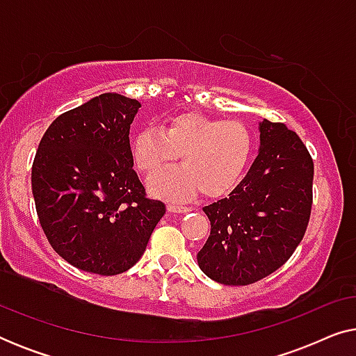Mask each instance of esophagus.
I'll list each match as a JSON object with an SVG mask.
<instances>
[{
	"label": "esophagus",
	"mask_w": 356,
	"mask_h": 356,
	"mask_svg": "<svg viewBox=\"0 0 356 356\" xmlns=\"http://www.w3.org/2000/svg\"><path fill=\"white\" fill-rule=\"evenodd\" d=\"M167 209H168L170 212H189V211H191V207L179 206V204H173V202H170L168 206H167Z\"/></svg>",
	"instance_id": "obj_1"
}]
</instances>
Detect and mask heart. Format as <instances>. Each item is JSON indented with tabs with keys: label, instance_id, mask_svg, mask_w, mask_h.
<instances>
[{
	"label": "heart",
	"instance_id": "1",
	"mask_svg": "<svg viewBox=\"0 0 356 356\" xmlns=\"http://www.w3.org/2000/svg\"><path fill=\"white\" fill-rule=\"evenodd\" d=\"M254 139L238 120H220L201 113L170 116L162 129L147 126L134 134L131 154L139 172L152 177L181 154V167L150 179L157 196L188 199L199 191L220 197L240 183L250 163Z\"/></svg>",
	"mask_w": 356,
	"mask_h": 356
}]
</instances>
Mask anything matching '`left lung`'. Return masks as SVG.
I'll use <instances>...</instances> for the list:
<instances>
[{
	"instance_id": "left-lung-1",
	"label": "left lung",
	"mask_w": 356,
	"mask_h": 356,
	"mask_svg": "<svg viewBox=\"0 0 356 356\" xmlns=\"http://www.w3.org/2000/svg\"><path fill=\"white\" fill-rule=\"evenodd\" d=\"M261 150L241 183L202 209L211 235L197 264L223 285H250L285 264L303 240L313 206V159L285 123L259 124Z\"/></svg>"
}]
</instances>
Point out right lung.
Returning a JSON list of instances; mask_svg holds the SVG:
<instances>
[{
	"label": "right lung",
	"instance_id": "1",
	"mask_svg": "<svg viewBox=\"0 0 356 356\" xmlns=\"http://www.w3.org/2000/svg\"><path fill=\"white\" fill-rule=\"evenodd\" d=\"M140 104L102 94L58 116L32 163V193L48 243L77 269L116 275L144 254L165 204L134 172L129 128Z\"/></svg>",
	"mask_w": 356,
	"mask_h": 356
}]
</instances>
